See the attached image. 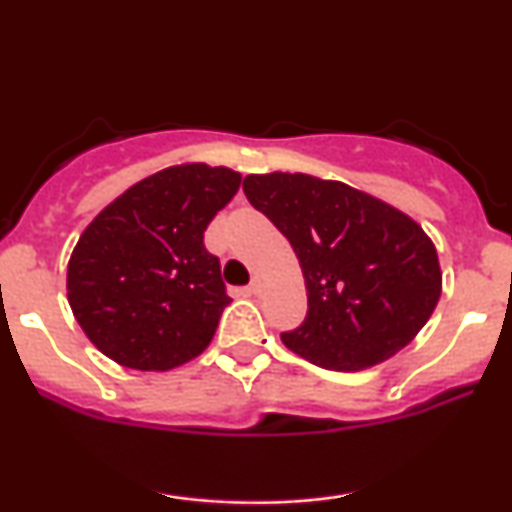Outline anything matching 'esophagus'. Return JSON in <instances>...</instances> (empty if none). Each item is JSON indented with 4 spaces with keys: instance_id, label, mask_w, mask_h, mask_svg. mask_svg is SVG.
<instances>
[{
    "instance_id": "34e87169",
    "label": "esophagus",
    "mask_w": 512,
    "mask_h": 512,
    "mask_svg": "<svg viewBox=\"0 0 512 512\" xmlns=\"http://www.w3.org/2000/svg\"><path fill=\"white\" fill-rule=\"evenodd\" d=\"M248 291L252 293V296H260V293L264 291V281L260 279V276H255V279H252V281H250Z\"/></svg>"
}]
</instances>
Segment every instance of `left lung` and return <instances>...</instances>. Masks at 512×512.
<instances>
[{"label": "left lung", "mask_w": 512, "mask_h": 512, "mask_svg": "<svg viewBox=\"0 0 512 512\" xmlns=\"http://www.w3.org/2000/svg\"><path fill=\"white\" fill-rule=\"evenodd\" d=\"M243 190L301 262L308 315L281 334L298 356L354 373L395 356L433 315L443 289L438 252L404 211L305 173L248 175Z\"/></svg>", "instance_id": "left-lung-1"}]
</instances>
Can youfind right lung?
Masks as SVG:
<instances>
[{"label":"right lung","instance_id":"1","mask_svg":"<svg viewBox=\"0 0 512 512\" xmlns=\"http://www.w3.org/2000/svg\"><path fill=\"white\" fill-rule=\"evenodd\" d=\"M238 187L236 170L182 163L88 223L69 257L67 298L98 351L125 368L170 370L207 349L231 298L204 231Z\"/></svg>","mask_w":512,"mask_h":512}]
</instances>
